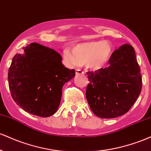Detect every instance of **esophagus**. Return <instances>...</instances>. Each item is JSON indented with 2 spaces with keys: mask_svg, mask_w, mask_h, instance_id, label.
I'll list each match as a JSON object with an SVG mask.
<instances>
[{
  "mask_svg": "<svg viewBox=\"0 0 151 151\" xmlns=\"http://www.w3.org/2000/svg\"><path fill=\"white\" fill-rule=\"evenodd\" d=\"M83 73H84L83 71L81 70V69H76V73L77 74V75H78V74H83Z\"/></svg>",
  "mask_w": 151,
  "mask_h": 151,
  "instance_id": "esophagus-1",
  "label": "esophagus"
}]
</instances>
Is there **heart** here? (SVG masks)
<instances>
[{"instance_id":"b5f03b06","label":"heart","mask_w":151,"mask_h":151,"mask_svg":"<svg viewBox=\"0 0 151 151\" xmlns=\"http://www.w3.org/2000/svg\"><path fill=\"white\" fill-rule=\"evenodd\" d=\"M113 53L111 43L93 41L78 45L73 48V54L68 50L63 53L65 60L70 65H86L94 70L101 68L109 60Z\"/></svg>"}]
</instances>
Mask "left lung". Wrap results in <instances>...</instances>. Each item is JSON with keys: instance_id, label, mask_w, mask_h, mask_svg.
Instances as JSON below:
<instances>
[{"instance_id": "left-lung-1", "label": "left lung", "mask_w": 151, "mask_h": 151, "mask_svg": "<svg viewBox=\"0 0 151 151\" xmlns=\"http://www.w3.org/2000/svg\"><path fill=\"white\" fill-rule=\"evenodd\" d=\"M110 65L88 72L86 99L91 111L101 118H113L128 112L142 89L140 66L132 45L124 44L112 53Z\"/></svg>"}]
</instances>
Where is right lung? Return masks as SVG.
<instances>
[{
	"mask_svg": "<svg viewBox=\"0 0 151 151\" xmlns=\"http://www.w3.org/2000/svg\"><path fill=\"white\" fill-rule=\"evenodd\" d=\"M24 52L14 55L8 70L12 98L30 114L52 116L60 105L63 86L75 76V70L63 65L60 54L37 43L27 45Z\"/></svg>",
	"mask_w": 151,
	"mask_h": 151,
	"instance_id": "right-lung-1",
	"label": "right lung"
}]
</instances>
